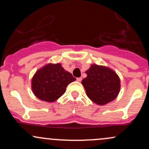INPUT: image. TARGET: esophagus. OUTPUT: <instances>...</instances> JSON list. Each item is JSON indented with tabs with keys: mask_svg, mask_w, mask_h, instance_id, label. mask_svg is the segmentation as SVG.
<instances>
[{
	"mask_svg": "<svg viewBox=\"0 0 149 149\" xmlns=\"http://www.w3.org/2000/svg\"><path fill=\"white\" fill-rule=\"evenodd\" d=\"M77 81L78 82H81V80H82V78H77Z\"/></svg>",
	"mask_w": 149,
	"mask_h": 149,
	"instance_id": "obj_1",
	"label": "esophagus"
}]
</instances>
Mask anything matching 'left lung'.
<instances>
[{"label":"left lung","instance_id":"8db88e82","mask_svg":"<svg viewBox=\"0 0 149 149\" xmlns=\"http://www.w3.org/2000/svg\"><path fill=\"white\" fill-rule=\"evenodd\" d=\"M82 80L87 96L98 105L103 106L114 100L120 89V78L113 70L104 66L92 64Z\"/></svg>","mask_w":149,"mask_h":149}]
</instances>
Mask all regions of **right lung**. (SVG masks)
<instances>
[{
  "label": "right lung",
  "mask_w": 149,
  "mask_h": 149,
  "mask_svg": "<svg viewBox=\"0 0 149 149\" xmlns=\"http://www.w3.org/2000/svg\"><path fill=\"white\" fill-rule=\"evenodd\" d=\"M76 80L61 64H47L38 70L32 78V91L40 100L53 102L62 96L67 85Z\"/></svg>",
  "instance_id": "add662e5"
}]
</instances>
